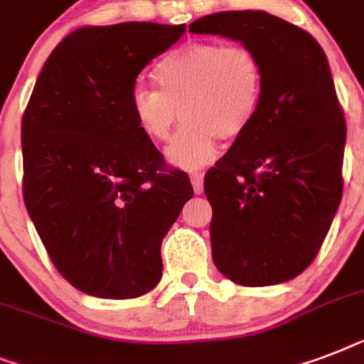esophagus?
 <instances>
[{"label":"esophagus","mask_w":364,"mask_h":364,"mask_svg":"<svg viewBox=\"0 0 364 364\" xmlns=\"http://www.w3.org/2000/svg\"><path fill=\"white\" fill-rule=\"evenodd\" d=\"M191 181H193L194 193L202 194V191H204V173L202 171H193L191 173Z\"/></svg>","instance_id":"esophagus-1"}]
</instances>
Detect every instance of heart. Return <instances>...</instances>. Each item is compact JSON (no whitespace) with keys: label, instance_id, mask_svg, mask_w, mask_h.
<instances>
[{"label":"heart","instance_id":"1","mask_svg":"<svg viewBox=\"0 0 364 364\" xmlns=\"http://www.w3.org/2000/svg\"><path fill=\"white\" fill-rule=\"evenodd\" d=\"M158 88L136 87L132 115L149 139L164 143L179 113L185 124L166 154L181 168L213 160L217 141L236 139L259 113L264 73L259 56L245 45L188 41L154 68Z\"/></svg>","mask_w":364,"mask_h":364}]
</instances>
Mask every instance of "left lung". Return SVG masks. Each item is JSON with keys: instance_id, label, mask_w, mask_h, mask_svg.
I'll return each instance as SVG.
<instances>
[{"instance_id": "obj_1", "label": "left lung", "mask_w": 364, "mask_h": 364, "mask_svg": "<svg viewBox=\"0 0 364 364\" xmlns=\"http://www.w3.org/2000/svg\"><path fill=\"white\" fill-rule=\"evenodd\" d=\"M242 41L262 64L259 113L204 177L211 253L243 287L293 279L314 262L344 193V111L327 56L264 11H223L188 26Z\"/></svg>"}]
</instances>
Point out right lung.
Listing matches in <instances>:
<instances>
[{
  "mask_svg": "<svg viewBox=\"0 0 364 364\" xmlns=\"http://www.w3.org/2000/svg\"><path fill=\"white\" fill-rule=\"evenodd\" d=\"M187 26H85L54 48L22 117L26 210L65 282L136 299L162 277L160 245L193 185L132 115L145 65Z\"/></svg>",
  "mask_w": 364,
  "mask_h": 364,
  "instance_id": "obj_1",
  "label": "right lung"
}]
</instances>
